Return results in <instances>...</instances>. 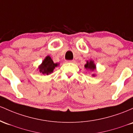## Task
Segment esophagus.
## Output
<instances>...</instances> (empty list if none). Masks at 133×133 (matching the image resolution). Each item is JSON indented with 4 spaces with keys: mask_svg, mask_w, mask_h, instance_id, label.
Wrapping results in <instances>:
<instances>
[{
    "mask_svg": "<svg viewBox=\"0 0 133 133\" xmlns=\"http://www.w3.org/2000/svg\"><path fill=\"white\" fill-rule=\"evenodd\" d=\"M66 62H70V63H75V61L74 59H73V60H68V61H66Z\"/></svg>",
    "mask_w": 133,
    "mask_h": 133,
    "instance_id": "1",
    "label": "esophagus"
}]
</instances>
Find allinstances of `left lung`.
<instances>
[{"label":"left lung","mask_w":133,"mask_h":133,"mask_svg":"<svg viewBox=\"0 0 133 133\" xmlns=\"http://www.w3.org/2000/svg\"><path fill=\"white\" fill-rule=\"evenodd\" d=\"M85 68H87V70H90L94 71L95 69V65L93 61H90V62H87V64L85 65Z\"/></svg>","instance_id":"8db88e82"}]
</instances>
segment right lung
I'll list each match as a JSON object with an SVG mask.
<instances>
[{"label": "right lung", "mask_w": 133, "mask_h": 133, "mask_svg": "<svg viewBox=\"0 0 133 133\" xmlns=\"http://www.w3.org/2000/svg\"><path fill=\"white\" fill-rule=\"evenodd\" d=\"M57 63H54L50 56H48L39 67V69L40 72L42 73L43 74L49 75L53 72L55 68L57 66Z\"/></svg>", "instance_id": "obj_1"}]
</instances>
